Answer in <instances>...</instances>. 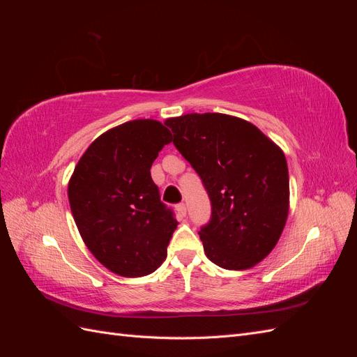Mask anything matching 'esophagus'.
Listing matches in <instances>:
<instances>
[{
	"instance_id": "obj_1",
	"label": "esophagus",
	"mask_w": 357,
	"mask_h": 357,
	"mask_svg": "<svg viewBox=\"0 0 357 357\" xmlns=\"http://www.w3.org/2000/svg\"><path fill=\"white\" fill-rule=\"evenodd\" d=\"M176 210L178 211V214L180 215H186V204H177V207H176Z\"/></svg>"
}]
</instances>
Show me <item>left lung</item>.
<instances>
[{
	"mask_svg": "<svg viewBox=\"0 0 357 357\" xmlns=\"http://www.w3.org/2000/svg\"><path fill=\"white\" fill-rule=\"evenodd\" d=\"M165 125L211 201V220L199 231L205 255L231 271L255 266L271 253L287 220L283 150L253 123L229 114L189 113Z\"/></svg>",
	"mask_w": 357,
	"mask_h": 357,
	"instance_id": "8db88e82",
	"label": "left lung"
}]
</instances>
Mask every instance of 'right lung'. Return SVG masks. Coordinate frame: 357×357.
I'll return each instance as SVG.
<instances>
[{
	"label": "right lung",
	"instance_id": "obj_1",
	"mask_svg": "<svg viewBox=\"0 0 357 357\" xmlns=\"http://www.w3.org/2000/svg\"><path fill=\"white\" fill-rule=\"evenodd\" d=\"M171 142L160 122L129 121L96 138L74 168V222L96 261L117 275H149L165 261L177 220L160 202L150 168Z\"/></svg>",
	"mask_w": 357,
	"mask_h": 357
}]
</instances>
